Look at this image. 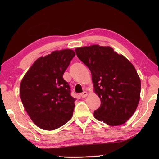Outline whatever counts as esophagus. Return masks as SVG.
<instances>
[{
	"mask_svg": "<svg viewBox=\"0 0 159 159\" xmlns=\"http://www.w3.org/2000/svg\"><path fill=\"white\" fill-rule=\"evenodd\" d=\"M88 95V93L87 92H85V91H84V92H83L82 93H80V96L82 98H85L86 96Z\"/></svg>",
	"mask_w": 159,
	"mask_h": 159,
	"instance_id": "esophagus-1",
	"label": "esophagus"
}]
</instances>
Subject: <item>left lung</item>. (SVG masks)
I'll return each instance as SVG.
<instances>
[{
  "label": "left lung",
  "instance_id": "1",
  "mask_svg": "<svg viewBox=\"0 0 159 159\" xmlns=\"http://www.w3.org/2000/svg\"><path fill=\"white\" fill-rule=\"evenodd\" d=\"M76 53L90 70L101 101L94 116L109 125L125 123L135 111L140 98L141 81L135 68L111 47L93 45L78 48Z\"/></svg>",
  "mask_w": 159,
  "mask_h": 159
}]
</instances>
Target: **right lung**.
I'll list each match as a JSON object with an SVG mask.
<instances>
[{"label": "right lung", "instance_id": "1", "mask_svg": "<svg viewBox=\"0 0 159 159\" xmlns=\"http://www.w3.org/2000/svg\"><path fill=\"white\" fill-rule=\"evenodd\" d=\"M69 49L54 51L35 61L21 80L20 94L23 106L35 124L55 130L73 116L75 100L63 74L75 56Z\"/></svg>", "mask_w": 159, "mask_h": 159}]
</instances>
